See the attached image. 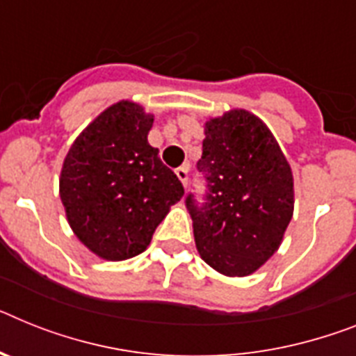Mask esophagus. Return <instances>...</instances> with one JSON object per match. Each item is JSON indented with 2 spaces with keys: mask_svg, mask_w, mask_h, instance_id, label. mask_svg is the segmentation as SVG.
Here are the masks:
<instances>
[{
  "mask_svg": "<svg viewBox=\"0 0 356 356\" xmlns=\"http://www.w3.org/2000/svg\"><path fill=\"white\" fill-rule=\"evenodd\" d=\"M188 170H190V166H188V164H184V166H179V168L175 170V175H177L179 181L183 183L184 188L188 186Z\"/></svg>",
  "mask_w": 356,
  "mask_h": 356,
  "instance_id": "1",
  "label": "esophagus"
}]
</instances>
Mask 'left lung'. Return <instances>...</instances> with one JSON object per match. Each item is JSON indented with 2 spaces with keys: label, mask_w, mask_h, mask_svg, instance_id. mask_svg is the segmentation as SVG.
Here are the masks:
<instances>
[{
  "label": "left lung",
  "mask_w": 356,
  "mask_h": 356,
  "mask_svg": "<svg viewBox=\"0 0 356 356\" xmlns=\"http://www.w3.org/2000/svg\"><path fill=\"white\" fill-rule=\"evenodd\" d=\"M208 195L186 208L202 261L226 277H248L271 259L293 217V173L279 143L255 113L224 112L204 122Z\"/></svg>",
  "instance_id": "8db88e82"
}]
</instances>
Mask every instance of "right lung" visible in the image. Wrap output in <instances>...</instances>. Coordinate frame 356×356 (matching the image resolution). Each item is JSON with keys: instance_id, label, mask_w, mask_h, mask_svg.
<instances>
[{"instance_id": "obj_1", "label": "right lung", "mask_w": 356, "mask_h": 356, "mask_svg": "<svg viewBox=\"0 0 356 356\" xmlns=\"http://www.w3.org/2000/svg\"><path fill=\"white\" fill-rule=\"evenodd\" d=\"M154 113L122 99L72 143L59 197L72 232L104 261H127L148 248L155 228L184 195L177 175L150 146Z\"/></svg>"}]
</instances>
